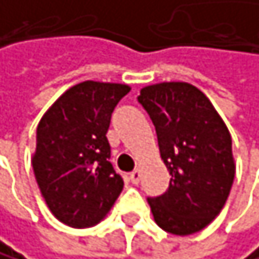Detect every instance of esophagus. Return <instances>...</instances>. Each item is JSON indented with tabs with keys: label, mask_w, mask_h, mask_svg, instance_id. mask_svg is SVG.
Instances as JSON below:
<instances>
[{
	"label": "esophagus",
	"mask_w": 259,
	"mask_h": 259,
	"mask_svg": "<svg viewBox=\"0 0 259 259\" xmlns=\"http://www.w3.org/2000/svg\"><path fill=\"white\" fill-rule=\"evenodd\" d=\"M141 177H142V174H141L139 169H136V171H133L131 176H130V179H131V182H133L134 185H138V184H139V182H141Z\"/></svg>",
	"instance_id": "34e87169"
}]
</instances>
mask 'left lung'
Segmentation results:
<instances>
[{
    "instance_id": "left-lung-1",
    "label": "left lung",
    "mask_w": 259,
    "mask_h": 259,
    "mask_svg": "<svg viewBox=\"0 0 259 259\" xmlns=\"http://www.w3.org/2000/svg\"><path fill=\"white\" fill-rule=\"evenodd\" d=\"M138 99L153 121L161 160L172 176L164 195L147 199L153 219L176 236L198 233L230 196L236 174L231 134L210 99L191 83L149 85Z\"/></svg>"
}]
</instances>
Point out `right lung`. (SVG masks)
<instances>
[{
    "mask_svg": "<svg viewBox=\"0 0 259 259\" xmlns=\"http://www.w3.org/2000/svg\"><path fill=\"white\" fill-rule=\"evenodd\" d=\"M125 83L85 80L71 87L40 118L31 158L40 195L57 220L71 228L101 222L123 190L110 164L106 133Z\"/></svg>",
    "mask_w": 259,
    "mask_h": 259,
    "instance_id": "add662e5",
    "label": "right lung"
}]
</instances>
